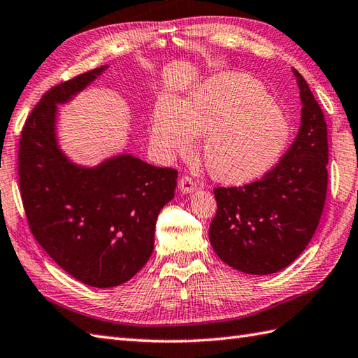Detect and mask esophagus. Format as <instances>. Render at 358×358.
Masks as SVG:
<instances>
[{
	"label": "esophagus",
	"instance_id": "1",
	"mask_svg": "<svg viewBox=\"0 0 358 358\" xmlns=\"http://www.w3.org/2000/svg\"><path fill=\"white\" fill-rule=\"evenodd\" d=\"M178 189H180V192H182V194L194 192V190H195V181H194V178L189 177V176L181 177L178 180Z\"/></svg>",
	"mask_w": 358,
	"mask_h": 358
}]
</instances>
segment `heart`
<instances>
[{
  "label": "heart",
  "instance_id": "obj_1",
  "mask_svg": "<svg viewBox=\"0 0 358 358\" xmlns=\"http://www.w3.org/2000/svg\"><path fill=\"white\" fill-rule=\"evenodd\" d=\"M203 134V160L210 176L227 185H244L280 162L293 131L259 82L221 74L185 101L160 99L152 115L151 143L163 159L187 155Z\"/></svg>",
  "mask_w": 358,
  "mask_h": 358
}]
</instances>
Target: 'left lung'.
<instances>
[{
  "label": "left lung",
  "mask_w": 358,
  "mask_h": 358,
  "mask_svg": "<svg viewBox=\"0 0 358 358\" xmlns=\"http://www.w3.org/2000/svg\"><path fill=\"white\" fill-rule=\"evenodd\" d=\"M302 119L285 155L265 176L239 187H217L209 239L220 259L248 274L288 267L311 241L328 189V131L323 111L302 74Z\"/></svg>",
  "instance_id": "obj_1"
}]
</instances>
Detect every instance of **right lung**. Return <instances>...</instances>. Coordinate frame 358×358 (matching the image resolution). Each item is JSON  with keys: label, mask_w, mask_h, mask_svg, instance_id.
<instances>
[{"label": "right lung", "mask_w": 358, "mask_h": 358, "mask_svg": "<svg viewBox=\"0 0 358 358\" xmlns=\"http://www.w3.org/2000/svg\"><path fill=\"white\" fill-rule=\"evenodd\" d=\"M99 66L50 88L20 138L18 176L33 236L74 279L124 284L154 250L155 222L173 198L178 172L122 154L96 168L71 163L57 145V103L71 101L105 71Z\"/></svg>", "instance_id": "add662e5"}]
</instances>
